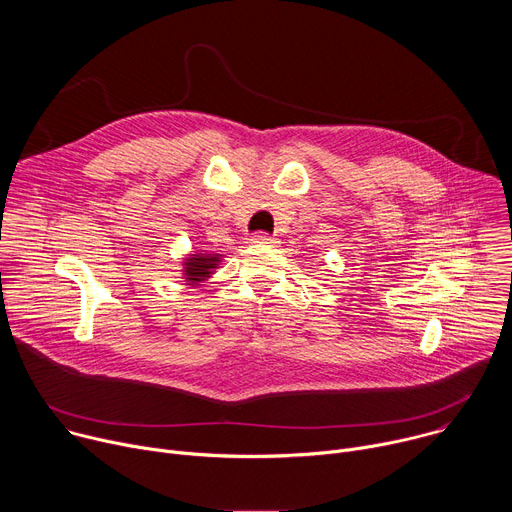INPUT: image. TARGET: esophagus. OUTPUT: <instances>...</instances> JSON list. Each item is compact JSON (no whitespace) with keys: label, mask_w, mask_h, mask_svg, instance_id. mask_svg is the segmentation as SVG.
Returning <instances> with one entry per match:
<instances>
[{"label":"esophagus","mask_w":512,"mask_h":512,"mask_svg":"<svg viewBox=\"0 0 512 512\" xmlns=\"http://www.w3.org/2000/svg\"><path fill=\"white\" fill-rule=\"evenodd\" d=\"M251 241H253L255 245H273V243H277L273 237H269V235H265V233H257Z\"/></svg>","instance_id":"1"}]
</instances>
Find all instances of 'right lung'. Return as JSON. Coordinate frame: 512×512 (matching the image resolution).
Segmentation results:
<instances>
[{
    "label": "right lung",
    "instance_id": "add662e5",
    "mask_svg": "<svg viewBox=\"0 0 512 512\" xmlns=\"http://www.w3.org/2000/svg\"><path fill=\"white\" fill-rule=\"evenodd\" d=\"M218 263H221V255L216 253H192L184 261V281H188V285L206 281L214 273Z\"/></svg>",
    "mask_w": 512,
    "mask_h": 512
}]
</instances>
